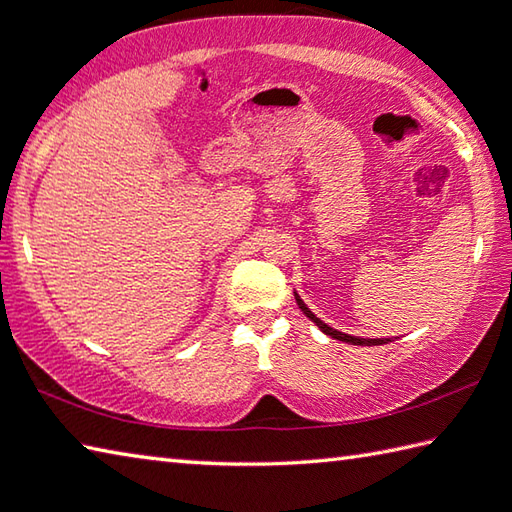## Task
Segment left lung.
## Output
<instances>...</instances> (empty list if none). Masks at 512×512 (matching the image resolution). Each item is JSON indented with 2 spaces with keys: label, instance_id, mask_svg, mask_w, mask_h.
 I'll list each match as a JSON object with an SVG mask.
<instances>
[{
  "label": "left lung",
  "instance_id": "8db88e82",
  "mask_svg": "<svg viewBox=\"0 0 512 512\" xmlns=\"http://www.w3.org/2000/svg\"><path fill=\"white\" fill-rule=\"evenodd\" d=\"M295 299H297V306L301 308V312L306 314V317L317 325V328L323 332V334H328V336H332V339H336V341H343V343H350V345H383V343H389L391 339H361V336H352V334H345V332H339V330H334V328H330L328 323H323L317 314H314L306 303H303V299L297 295V290H295Z\"/></svg>",
  "mask_w": 512,
  "mask_h": 512
}]
</instances>
